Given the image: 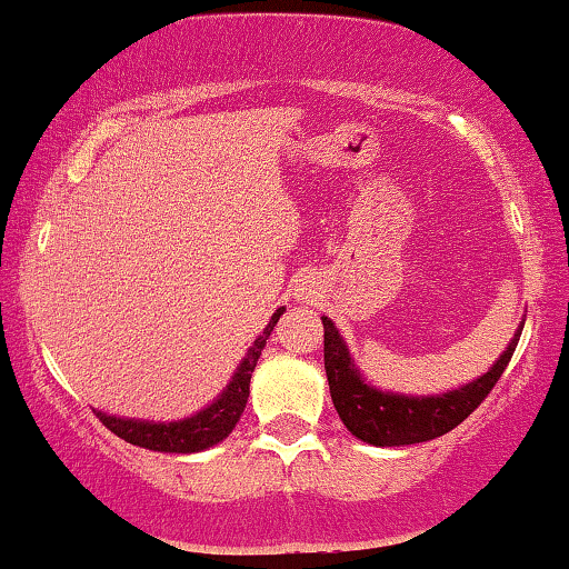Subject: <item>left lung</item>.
Returning <instances> with one entry per match:
<instances>
[{"label": "left lung", "mask_w": 569, "mask_h": 569, "mask_svg": "<svg viewBox=\"0 0 569 569\" xmlns=\"http://www.w3.org/2000/svg\"><path fill=\"white\" fill-rule=\"evenodd\" d=\"M322 328L330 396L348 431L372 446H408L439 439L477 411L515 356L525 322H519L515 338L489 372H483L473 383L436 396H403L372 388L350 358L335 322L322 318Z\"/></svg>", "instance_id": "1"}]
</instances>
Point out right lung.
<instances>
[{
	"instance_id": "obj_1",
	"label": "right lung",
	"mask_w": 569,
	"mask_h": 569,
	"mask_svg": "<svg viewBox=\"0 0 569 569\" xmlns=\"http://www.w3.org/2000/svg\"><path fill=\"white\" fill-rule=\"evenodd\" d=\"M282 312L284 307H279L264 328V332L259 335L254 346H251L247 350V356L241 358L237 372L229 380V386L223 388L221 396L203 408V411L183 418V421H171V423L141 421V418H120V416H108L102 411H96V416L100 418L102 426L110 428V431L120 436V439L133 446H141V449L163 451V453H197L203 449H211V446H217L219 441L227 439L231 431H234L239 416L244 413L251 372H254L257 360L262 356L269 335H272L279 315Z\"/></svg>"
}]
</instances>
